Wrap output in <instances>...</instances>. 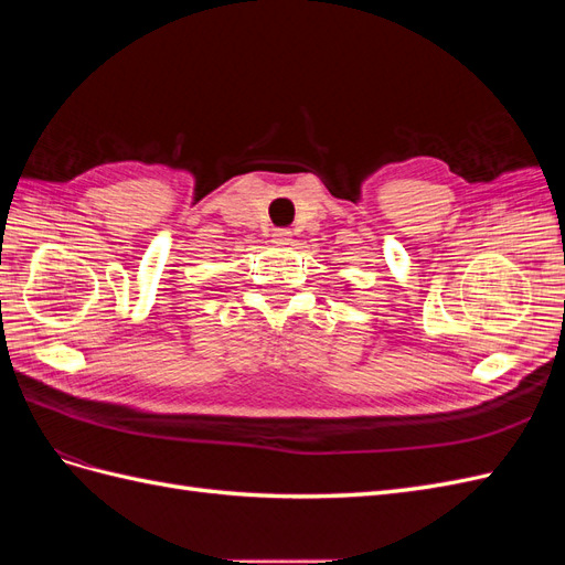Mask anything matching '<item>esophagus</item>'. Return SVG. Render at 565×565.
Here are the masks:
<instances>
[{
	"mask_svg": "<svg viewBox=\"0 0 565 565\" xmlns=\"http://www.w3.org/2000/svg\"><path fill=\"white\" fill-rule=\"evenodd\" d=\"M270 241L276 243V245H280V247H285V245L292 243V231H287V228H278V231H273Z\"/></svg>",
	"mask_w": 565,
	"mask_h": 565,
	"instance_id": "34e87169",
	"label": "esophagus"
}]
</instances>
